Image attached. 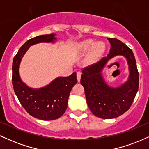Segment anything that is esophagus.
<instances>
[{"mask_svg":"<svg viewBox=\"0 0 149 149\" xmlns=\"http://www.w3.org/2000/svg\"><path fill=\"white\" fill-rule=\"evenodd\" d=\"M76 76H77V80H78V82H80V78H81V72L80 71H78L76 73Z\"/></svg>","mask_w":149,"mask_h":149,"instance_id":"34e87169","label":"esophagus"}]
</instances>
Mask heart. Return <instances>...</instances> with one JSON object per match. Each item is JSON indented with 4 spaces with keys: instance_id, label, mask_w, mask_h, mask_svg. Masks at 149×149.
<instances>
[{
    "instance_id": "heart-1",
    "label": "heart",
    "mask_w": 149,
    "mask_h": 149,
    "mask_svg": "<svg viewBox=\"0 0 149 149\" xmlns=\"http://www.w3.org/2000/svg\"><path fill=\"white\" fill-rule=\"evenodd\" d=\"M78 49L81 52H87L90 50L89 61H94L100 58L105 51V44L102 42H98L94 45V42L92 40H87L81 42L78 45Z\"/></svg>"
}]
</instances>
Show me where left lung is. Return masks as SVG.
<instances>
[{
	"label": "left lung",
	"mask_w": 149,
	"mask_h": 149,
	"mask_svg": "<svg viewBox=\"0 0 149 149\" xmlns=\"http://www.w3.org/2000/svg\"><path fill=\"white\" fill-rule=\"evenodd\" d=\"M108 40L111 47L107 57L85 67L80 79L90 111L95 116L103 119L117 118L127 111L139 88V72L132 49L118 39L109 38ZM118 55L127 59L130 75L125 83L118 88H111L105 83L101 71L107 61Z\"/></svg>",
	"instance_id": "left-lung-1"
}]
</instances>
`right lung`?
Segmentation results:
<instances>
[{"instance_id": "add662e5", "label": "right lung", "mask_w": 149, "mask_h": 149, "mask_svg": "<svg viewBox=\"0 0 149 149\" xmlns=\"http://www.w3.org/2000/svg\"><path fill=\"white\" fill-rule=\"evenodd\" d=\"M55 34L42 35L29 39L19 49L13 63V81L15 92L20 103L31 116L42 120H52L60 118L67 108L71 89L77 83L76 73L68 77H59L47 86L33 89L22 82L19 67L24 54L31 45L39 42H54Z\"/></svg>"}]
</instances>
